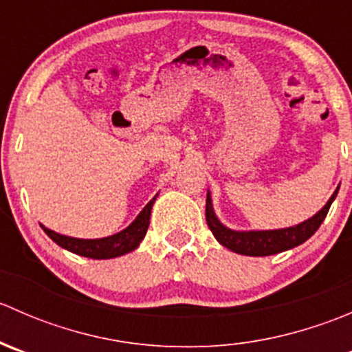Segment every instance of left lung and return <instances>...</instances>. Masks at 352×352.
<instances>
[{
    "label": "left lung",
    "instance_id": "left-lung-1",
    "mask_svg": "<svg viewBox=\"0 0 352 352\" xmlns=\"http://www.w3.org/2000/svg\"><path fill=\"white\" fill-rule=\"evenodd\" d=\"M339 187L332 197L329 199L327 204L320 209L315 216H311L307 221L300 223L296 226H289V228L283 230H265V232H235V230L226 228L221 225L214 214L211 202V194L208 192L206 197V221H208L209 230L212 232L214 239L218 240L223 247L230 248L232 252L242 255H252V257H264V255H274L279 252L289 250V248L298 247L303 242H307L311 235L318 230L322 221L327 216L330 204L336 199Z\"/></svg>",
    "mask_w": 352,
    "mask_h": 352
}]
</instances>
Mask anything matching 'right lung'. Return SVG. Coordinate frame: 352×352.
Instances as JSON below:
<instances>
[{"label":"right lung","mask_w":352,"mask_h":352,"mask_svg":"<svg viewBox=\"0 0 352 352\" xmlns=\"http://www.w3.org/2000/svg\"><path fill=\"white\" fill-rule=\"evenodd\" d=\"M156 196L144 206L143 211L138 214V218L127 226L122 232L116 233L112 236H105V239H95V240H83V239H73V236H65L59 235V233L52 232V230L44 228V232L47 233L49 239L54 240L59 247L66 248V250L73 252V254L81 255V257L88 258H113L119 257V255L127 254V252H133L134 248H138V245L141 243V240L144 239L148 232V226H150V216H151V208H153Z\"/></svg>","instance_id":"obj_1"}]
</instances>
